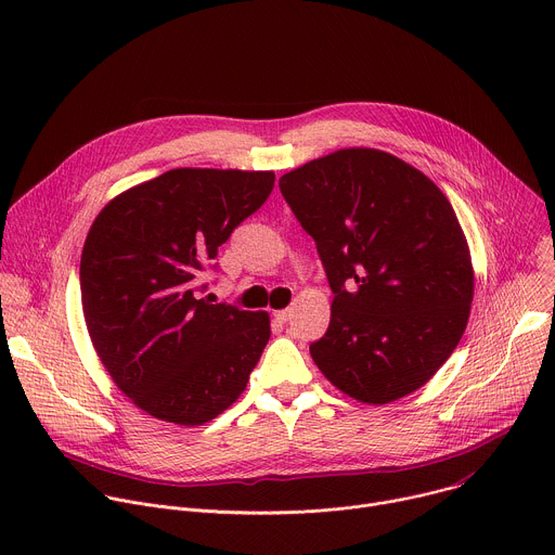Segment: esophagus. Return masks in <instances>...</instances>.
I'll use <instances>...</instances> for the list:
<instances>
[{
    "label": "esophagus",
    "instance_id": "34e87169",
    "mask_svg": "<svg viewBox=\"0 0 555 555\" xmlns=\"http://www.w3.org/2000/svg\"><path fill=\"white\" fill-rule=\"evenodd\" d=\"M274 319H276L279 323H287V321L292 319V309H279V311H274Z\"/></svg>",
    "mask_w": 555,
    "mask_h": 555
}]
</instances>
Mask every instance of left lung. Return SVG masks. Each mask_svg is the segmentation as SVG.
<instances>
[{
    "instance_id": "8db88e82",
    "label": "left lung",
    "mask_w": 555,
    "mask_h": 555,
    "mask_svg": "<svg viewBox=\"0 0 555 555\" xmlns=\"http://www.w3.org/2000/svg\"><path fill=\"white\" fill-rule=\"evenodd\" d=\"M279 186L334 292L330 330L309 345L315 366L362 404L422 388L456 349L474 296L448 197L420 169L366 146L311 160Z\"/></svg>"
}]
</instances>
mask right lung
Wrapping results in <instances>:
<instances>
[{
	"label": "right lung",
	"instance_id": "1",
	"mask_svg": "<svg viewBox=\"0 0 555 555\" xmlns=\"http://www.w3.org/2000/svg\"><path fill=\"white\" fill-rule=\"evenodd\" d=\"M272 186L274 171L173 169L122 191L94 219L81 255L88 334L146 415L202 426L246 390L270 315L197 292L217 248Z\"/></svg>",
	"mask_w": 555,
	"mask_h": 555
}]
</instances>
